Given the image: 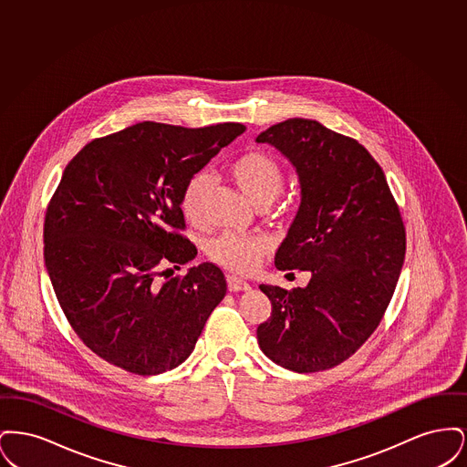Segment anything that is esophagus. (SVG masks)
Segmentation results:
<instances>
[{
	"label": "esophagus",
	"instance_id": "obj_1",
	"mask_svg": "<svg viewBox=\"0 0 467 467\" xmlns=\"http://www.w3.org/2000/svg\"><path fill=\"white\" fill-rule=\"evenodd\" d=\"M227 287H229L231 292H238V290L250 289V284H248V282H244L242 278H238V276L229 275V276H227Z\"/></svg>",
	"mask_w": 467,
	"mask_h": 467
}]
</instances>
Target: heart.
I'll list each match as a JSON object with an SVG mask.
<instances>
[{
	"mask_svg": "<svg viewBox=\"0 0 467 467\" xmlns=\"http://www.w3.org/2000/svg\"><path fill=\"white\" fill-rule=\"evenodd\" d=\"M229 175L255 206H267L276 200L285 187V170L282 162L266 150L250 149L236 157L229 168ZM212 187L208 171H196L185 182L180 194V210L191 223H200L204 213V201ZM267 240L263 236H242L223 233L208 244V255L213 263L234 273H250L261 263L267 252Z\"/></svg>",
	"mask_w": 467,
	"mask_h": 467,
	"instance_id": "obj_1",
	"label": "heart"
}]
</instances>
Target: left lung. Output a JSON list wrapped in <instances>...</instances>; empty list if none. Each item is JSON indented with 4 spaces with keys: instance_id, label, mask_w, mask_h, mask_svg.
<instances>
[{
    "instance_id": "obj_1",
    "label": "left lung",
    "mask_w": 467,
    "mask_h": 467,
    "mask_svg": "<svg viewBox=\"0 0 467 467\" xmlns=\"http://www.w3.org/2000/svg\"><path fill=\"white\" fill-rule=\"evenodd\" d=\"M255 141L289 157L301 182V206L275 265L311 273L305 289L259 285L271 317L257 341L290 371L331 369L375 333L392 299L406 252L400 206L373 156L317 120H284Z\"/></svg>"
}]
</instances>
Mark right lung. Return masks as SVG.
<instances>
[{"label": "right lung", "mask_w": 467, "mask_h": 467, "mask_svg": "<svg viewBox=\"0 0 467 467\" xmlns=\"http://www.w3.org/2000/svg\"><path fill=\"white\" fill-rule=\"evenodd\" d=\"M244 130L145 120L67 162L45 213V266L71 329L111 366L141 377L177 368L223 301L213 263L171 276L198 255L180 194Z\"/></svg>", "instance_id": "obj_1"}]
</instances>
